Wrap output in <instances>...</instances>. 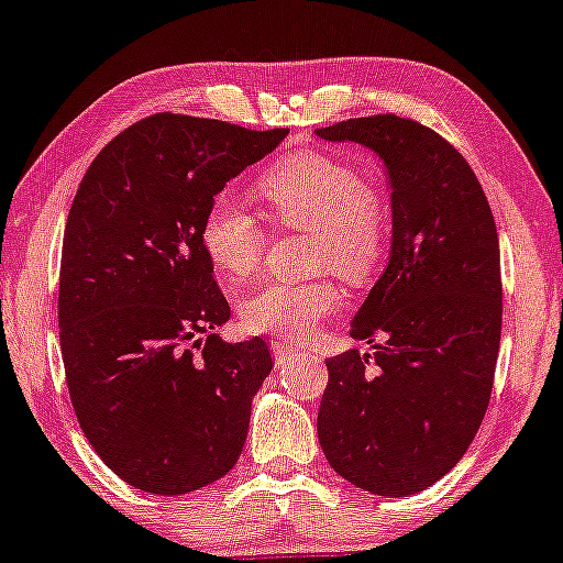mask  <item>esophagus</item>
<instances>
[{
	"instance_id": "34e87169",
	"label": "esophagus",
	"mask_w": 563,
	"mask_h": 563,
	"mask_svg": "<svg viewBox=\"0 0 563 563\" xmlns=\"http://www.w3.org/2000/svg\"><path fill=\"white\" fill-rule=\"evenodd\" d=\"M269 351H273V355H275V361L277 364H288V361H294L296 355H298V351L294 345H288V343H280V340H275L273 345H269Z\"/></svg>"
}]
</instances>
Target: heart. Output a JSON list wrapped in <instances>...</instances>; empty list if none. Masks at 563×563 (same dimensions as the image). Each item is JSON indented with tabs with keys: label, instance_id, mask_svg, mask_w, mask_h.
<instances>
[{
	"label": "heart",
	"instance_id": "b5f03b06",
	"mask_svg": "<svg viewBox=\"0 0 563 563\" xmlns=\"http://www.w3.org/2000/svg\"><path fill=\"white\" fill-rule=\"evenodd\" d=\"M260 197L283 229L311 231V262L361 286L387 249V216L372 184L345 161L296 153L260 179ZM205 254L225 283L239 286L257 273L267 236L260 220L229 197H218L199 229ZM343 296L332 280H275L239 303L241 327L252 334L306 340L338 309Z\"/></svg>",
	"mask_w": 563,
	"mask_h": 563
}]
</instances>
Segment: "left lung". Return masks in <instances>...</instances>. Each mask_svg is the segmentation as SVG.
Segmentation results:
<instances>
[{
    "label": "left lung",
    "instance_id": "8db88e82",
    "mask_svg": "<svg viewBox=\"0 0 563 563\" xmlns=\"http://www.w3.org/2000/svg\"><path fill=\"white\" fill-rule=\"evenodd\" d=\"M379 155L393 205L389 262L351 338L327 358L317 416L332 471L376 496H410L457 465L486 416L501 340L499 236L467 161L412 119L379 113L317 130Z\"/></svg>",
    "mask_w": 563,
    "mask_h": 563
}]
</instances>
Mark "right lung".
Wrapping results in <instances>:
<instances>
[{"label": "right lung", "instance_id": "add662e5", "mask_svg": "<svg viewBox=\"0 0 563 563\" xmlns=\"http://www.w3.org/2000/svg\"><path fill=\"white\" fill-rule=\"evenodd\" d=\"M286 134L153 113L96 155L69 208L59 273L69 400L92 450L147 494L208 486L244 450L273 358L262 338H199L231 317L199 229L225 181Z\"/></svg>", "mask_w": 563, "mask_h": 563}]
</instances>
